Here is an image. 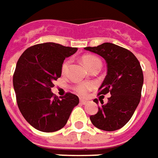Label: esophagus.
<instances>
[{
  "instance_id": "esophagus-1",
  "label": "esophagus",
  "mask_w": 158,
  "mask_h": 158,
  "mask_svg": "<svg viewBox=\"0 0 158 158\" xmlns=\"http://www.w3.org/2000/svg\"><path fill=\"white\" fill-rule=\"evenodd\" d=\"M79 101H80L81 104H83V105H85V104L87 103V100H85V99H82V98H80V100H79Z\"/></svg>"
}]
</instances>
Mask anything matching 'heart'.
Returning <instances> with one entry per match:
<instances>
[{"label": "heart", "instance_id": "b5f03b06", "mask_svg": "<svg viewBox=\"0 0 158 158\" xmlns=\"http://www.w3.org/2000/svg\"><path fill=\"white\" fill-rule=\"evenodd\" d=\"M81 61L84 64V65L87 68L88 70L91 71L93 68L101 65V61L99 60V59H98L96 56L93 55H84L81 57ZM70 65V60H66L63 62V64L61 65V73L62 74H65L68 71ZM93 87V84L91 83H82L77 85L74 87V90L79 93V95L84 96L85 95V93H87L90 89H92Z\"/></svg>", "mask_w": 158, "mask_h": 158}]
</instances>
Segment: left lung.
<instances>
[{
    "mask_svg": "<svg viewBox=\"0 0 158 158\" xmlns=\"http://www.w3.org/2000/svg\"><path fill=\"white\" fill-rule=\"evenodd\" d=\"M100 55L107 63V74L98 95L110 93L108 102L98 107L97 114L90 119L97 128L113 131L122 128L132 117L140 102L143 75L138 60L128 49L112 43H103L98 47L85 48ZM97 103V100H94Z\"/></svg>",
    "mask_w": 158,
    "mask_h": 158,
    "instance_id": "8db88e82",
    "label": "left lung"
}]
</instances>
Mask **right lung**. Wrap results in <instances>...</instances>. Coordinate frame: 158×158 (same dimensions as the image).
<instances>
[{
  "label": "right lung",
  "mask_w": 158,
  "mask_h": 158,
  "mask_svg": "<svg viewBox=\"0 0 158 158\" xmlns=\"http://www.w3.org/2000/svg\"><path fill=\"white\" fill-rule=\"evenodd\" d=\"M77 48L47 42L28 48L20 55L13 77L16 101L22 116L34 128L53 132L63 128L79 98L71 93L60 98L51 92L61 76V65Z\"/></svg>",
  "instance_id": "obj_1"
}]
</instances>
